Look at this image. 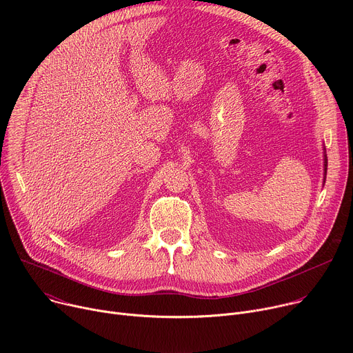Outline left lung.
I'll use <instances>...</instances> for the list:
<instances>
[{
	"instance_id": "1",
	"label": "left lung",
	"mask_w": 353,
	"mask_h": 353,
	"mask_svg": "<svg viewBox=\"0 0 353 353\" xmlns=\"http://www.w3.org/2000/svg\"><path fill=\"white\" fill-rule=\"evenodd\" d=\"M324 161H325V162H324V172H325V176H327V157H325Z\"/></svg>"
}]
</instances>
